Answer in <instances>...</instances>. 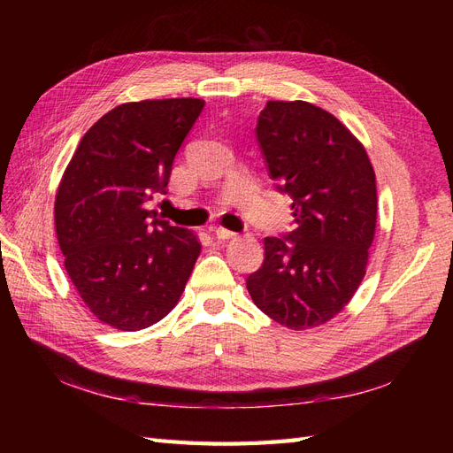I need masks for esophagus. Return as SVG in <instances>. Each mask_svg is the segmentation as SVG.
Segmentation results:
<instances>
[{
	"label": "esophagus",
	"mask_w": 453,
	"mask_h": 453,
	"mask_svg": "<svg viewBox=\"0 0 453 453\" xmlns=\"http://www.w3.org/2000/svg\"><path fill=\"white\" fill-rule=\"evenodd\" d=\"M213 234H215V238H219V240H230V238L236 236V232L226 230V228H223V226H217V228H213Z\"/></svg>",
	"instance_id": "obj_1"
}]
</instances>
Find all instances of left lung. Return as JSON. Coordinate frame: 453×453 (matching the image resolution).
<instances>
[{"instance_id": "1", "label": "left lung", "mask_w": 453, "mask_h": 453, "mask_svg": "<svg viewBox=\"0 0 453 453\" xmlns=\"http://www.w3.org/2000/svg\"><path fill=\"white\" fill-rule=\"evenodd\" d=\"M255 135L276 190L293 198V230L265 238V263L245 283L273 321L318 326L365 278L378 210L372 164L336 117L308 102H268Z\"/></svg>"}]
</instances>
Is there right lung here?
<instances>
[{"instance_id":"add662e5","label":"right lung","mask_w":453,"mask_h":453,"mask_svg":"<svg viewBox=\"0 0 453 453\" xmlns=\"http://www.w3.org/2000/svg\"><path fill=\"white\" fill-rule=\"evenodd\" d=\"M203 100L117 105L79 142L54 202L67 276L90 311L120 331L166 318L200 255L193 232L149 202L166 195L172 164Z\"/></svg>"}]
</instances>
